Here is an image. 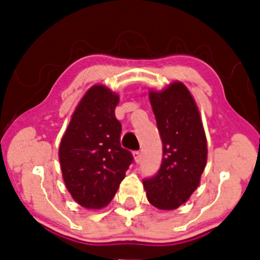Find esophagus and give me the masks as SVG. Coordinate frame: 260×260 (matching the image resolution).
Instances as JSON below:
<instances>
[{
  "label": "esophagus",
  "mask_w": 260,
  "mask_h": 260,
  "mask_svg": "<svg viewBox=\"0 0 260 260\" xmlns=\"http://www.w3.org/2000/svg\"><path fill=\"white\" fill-rule=\"evenodd\" d=\"M134 157H135V161H136L137 163L141 161V158H142V154H141V151H134Z\"/></svg>",
  "instance_id": "obj_1"
}]
</instances>
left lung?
<instances>
[{
  "label": "left lung",
  "instance_id": "1",
  "mask_svg": "<svg viewBox=\"0 0 260 260\" xmlns=\"http://www.w3.org/2000/svg\"><path fill=\"white\" fill-rule=\"evenodd\" d=\"M163 145L161 167L143 180L149 202L158 209H176L200 183L207 162V141L190 92L174 83L149 93Z\"/></svg>",
  "mask_w": 260,
  "mask_h": 260
}]
</instances>
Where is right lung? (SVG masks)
<instances>
[{"mask_svg": "<svg viewBox=\"0 0 260 260\" xmlns=\"http://www.w3.org/2000/svg\"><path fill=\"white\" fill-rule=\"evenodd\" d=\"M118 102V95L108 87L92 86L77 106L60 143L66 188L85 208L108 206L134 162L133 154L120 147L122 124L115 115Z\"/></svg>", "mask_w": 260, "mask_h": 260, "instance_id": "1", "label": "right lung"}]
</instances>
